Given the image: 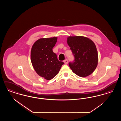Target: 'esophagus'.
<instances>
[{
  "label": "esophagus",
  "mask_w": 121,
  "mask_h": 121,
  "mask_svg": "<svg viewBox=\"0 0 121 121\" xmlns=\"http://www.w3.org/2000/svg\"><path fill=\"white\" fill-rule=\"evenodd\" d=\"M63 62H64V63H65V64H67L68 63V61L67 59H66V60H65L63 61Z\"/></svg>",
  "instance_id": "obj_1"
}]
</instances>
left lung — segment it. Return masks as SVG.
Wrapping results in <instances>:
<instances>
[{
    "label": "left lung",
    "mask_w": 121,
    "mask_h": 121,
    "mask_svg": "<svg viewBox=\"0 0 121 121\" xmlns=\"http://www.w3.org/2000/svg\"><path fill=\"white\" fill-rule=\"evenodd\" d=\"M67 43L75 60L69 65L72 71L81 77L91 74L98 66V51L94 43L90 39L80 36H69Z\"/></svg>",
    "instance_id": "obj_1"
}]
</instances>
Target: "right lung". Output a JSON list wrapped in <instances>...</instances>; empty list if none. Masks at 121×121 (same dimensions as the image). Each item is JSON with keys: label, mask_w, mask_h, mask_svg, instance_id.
Instances as JSON below:
<instances>
[{"label": "right lung", "mask_w": 121, "mask_h": 121, "mask_svg": "<svg viewBox=\"0 0 121 121\" xmlns=\"http://www.w3.org/2000/svg\"><path fill=\"white\" fill-rule=\"evenodd\" d=\"M58 38H41L34 43L31 50V61L36 73L47 80L57 75L64 63L58 60L52 51Z\"/></svg>", "instance_id": "right-lung-1"}]
</instances>
